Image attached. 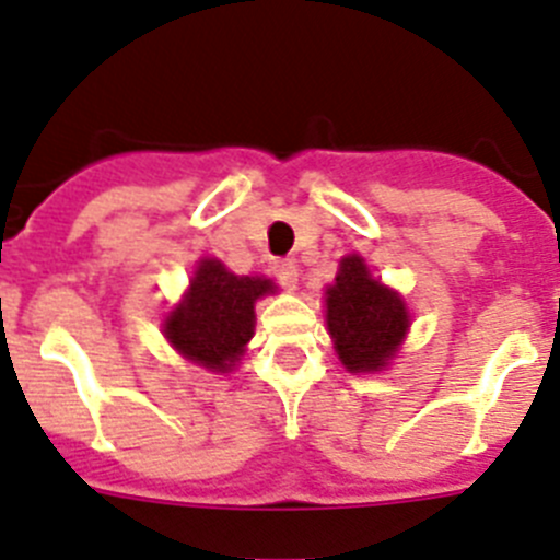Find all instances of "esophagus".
Segmentation results:
<instances>
[{"label":"esophagus","mask_w":560,"mask_h":560,"mask_svg":"<svg viewBox=\"0 0 560 560\" xmlns=\"http://www.w3.org/2000/svg\"><path fill=\"white\" fill-rule=\"evenodd\" d=\"M273 276L279 284H284L287 290H292V287L299 284V265L292 259H279L273 265Z\"/></svg>","instance_id":"esophagus-1"}]
</instances>
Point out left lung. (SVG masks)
Segmentation results:
<instances>
[{
	"mask_svg": "<svg viewBox=\"0 0 560 560\" xmlns=\"http://www.w3.org/2000/svg\"><path fill=\"white\" fill-rule=\"evenodd\" d=\"M326 324L342 365L360 374L385 368L410 326L405 301L371 279L360 256H346L326 290Z\"/></svg>",
	"mask_w": 560,
	"mask_h": 560,
	"instance_id": "left-lung-1",
	"label": "left lung"
}]
</instances>
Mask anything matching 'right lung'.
<instances>
[{"label": "right lung", "instance_id": "right-lung-1", "mask_svg": "<svg viewBox=\"0 0 560 560\" xmlns=\"http://www.w3.org/2000/svg\"><path fill=\"white\" fill-rule=\"evenodd\" d=\"M273 290L270 279L234 276L223 268V261L203 259L186 301L175 306L164 324L167 340L186 360L211 371H229L254 335L256 299Z\"/></svg>", "mask_w": 560, "mask_h": 560}]
</instances>
